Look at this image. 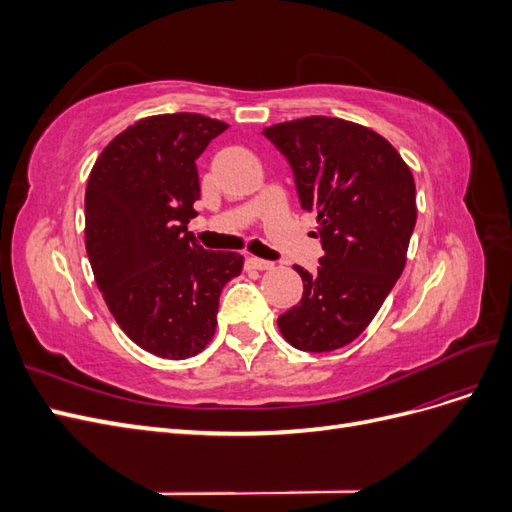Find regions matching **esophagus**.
<instances>
[{
    "mask_svg": "<svg viewBox=\"0 0 512 512\" xmlns=\"http://www.w3.org/2000/svg\"><path fill=\"white\" fill-rule=\"evenodd\" d=\"M245 265H247V269H256V271H269V269L275 267L271 260H262V258H256V256L245 258Z\"/></svg>",
    "mask_w": 512,
    "mask_h": 512,
    "instance_id": "obj_1",
    "label": "esophagus"
}]
</instances>
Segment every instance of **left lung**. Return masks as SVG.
I'll return each instance as SVG.
<instances>
[{"label": "left lung", "mask_w": 512, "mask_h": 512, "mask_svg": "<svg viewBox=\"0 0 512 512\" xmlns=\"http://www.w3.org/2000/svg\"><path fill=\"white\" fill-rule=\"evenodd\" d=\"M288 160L299 203L314 211L324 256L294 265L303 297L277 318L305 352L348 346L374 320L401 271L416 224L408 164L378 132L337 117H303L262 130Z\"/></svg>", "instance_id": "left-lung-1"}]
</instances>
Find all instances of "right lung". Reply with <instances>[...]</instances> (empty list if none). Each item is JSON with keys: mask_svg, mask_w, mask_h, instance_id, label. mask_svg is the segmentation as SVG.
I'll use <instances>...</instances> for the list:
<instances>
[{"mask_svg": "<svg viewBox=\"0 0 512 512\" xmlns=\"http://www.w3.org/2000/svg\"><path fill=\"white\" fill-rule=\"evenodd\" d=\"M228 126L198 113L153 115L117 134L85 190V247L113 318L162 359L205 350L237 252H209L188 230L200 198L196 160Z\"/></svg>", "mask_w": 512, "mask_h": 512, "instance_id": "1", "label": "right lung"}]
</instances>
